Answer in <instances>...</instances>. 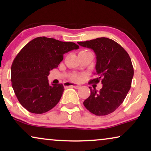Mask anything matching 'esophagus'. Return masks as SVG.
Listing matches in <instances>:
<instances>
[{
	"instance_id": "34e87169",
	"label": "esophagus",
	"mask_w": 151,
	"mask_h": 151,
	"mask_svg": "<svg viewBox=\"0 0 151 151\" xmlns=\"http://www.w3.org/2000/svg\"><path fill=\"white\" fill-rule=\"evenodd\" d=\"M65 85L66 86H72V87L75 88H80L81 87V85H80V84H76V83H73V82H65Z\"/></svg>"
}]
</instances>
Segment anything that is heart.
<instances>
[{
  "label": "heart",
  "mask_w": 151,
  "mask_h": 151,
  "mask_svg": "<svg viewBox=\"0 0 151 151\" xmlns=\"http://www.w3.org/2000/svg\"><path fill=\"white\" fill-rule=\"evenodd\" d=\"M71 79L75 80V81H80L82 79V76L80 75H73L71 76Z\"/></svg>",
  "instance_id": "b5f03b06"
}]
</instances>
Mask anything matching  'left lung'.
<instances>
[{
  "instance_id": "1",
  "label": "left lung",
  "mask_w": 151,
  "mask_h": 151,
  "mask_svg": "<svg viewBox=\"0 0 151 151\" xmlns=\"http://www.w3.org/2000/svg\"><path fill=\"white\" fill-rule=\"evenodd\" d=\"M91 49L96 55V78L88 83L101 81L100 91L90 88L91 95L83 102L86 109L96 115H106L124 102L131 86L134 70L131 58L121 45L107 38L78 42Z\"/></svg>"
}]
</instances>
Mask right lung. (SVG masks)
<instances>
[{
  "mask_svg": "<svg viewBox=\"0 0 151 151\" xmlns=\"http://www.w3.org/2000/svg\"><path fill=\"white\" fill-rule=\"evenodd\" d=\"M71 42L38 37L22 48L11 68V81L18 100L27 110L41 114L53 109L64 91L63 84H49V71L55 69L65 53L78 49Z\"/></svg>",
  "mask_w": 151,
  "mask_h": 151,
  "instance_id": "1",
  "label": "right lung"
}]
</instances>
